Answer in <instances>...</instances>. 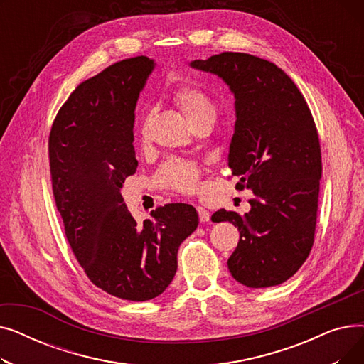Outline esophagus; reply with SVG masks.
Segmentation results:
<instances>
[{
	"label": "esophagus",
	"mask_w": 364,
	"mask_h": 364,
	"mask_svg": "<svg viewBox=\"0 0 364 364\" xmlns=\"http://www.w3.org/2000/svg\"><path fill=\"white\" fill-rule=\"evenodd\" d=\"M198 215H199L200 223H206V221H209V218H211V214H209V211H206V209L202 208V206H198Z\"/></svg>",
	"instance_id": "esophagus-1"
}]
</instances>
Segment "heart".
Masks as SVG:
<instances>
[{"label": "heart", "instance_id": "heart-1", "mask_svg": "<svg viewBox=\"0 0 364 364\" xmlns=\"http://www.w3.org/2000/svg\"><path fill=\"white\" fill-rule=\"evenodd\" d=\"M172 100L183 112L190 125L203 121L214 122L217 118V107L211 97L199 87L192 84L180 85L172 92ZM198 166L187 161H168L155 176L156 186L171 188L176 192L190 193L198 184Z\"/></svg>", "mask_w": 364, "mask_h": 364}]
</instances>
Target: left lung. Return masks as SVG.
<instances>
[{
  "instance_id": "8db88e82",
  "label": "left lung",
  "mask_w": 364,
  "mask_h": 364,
  "mask_svg": "<svg viewBox=\"0 0 364 364\" xmlns=\"http://www.w3.org/2000/svg\"><path fill=\"white\" fill-rule=\"evenodd\" d=\"M218 75L235 94L236 124L228 166L250 188L251 211L220 209L240 233L227 265L247 288H270L292 277L314 243L321 151L310 107L295 82L274 63L224 51L190 63Z\"/></svg>"
}]
</instances>
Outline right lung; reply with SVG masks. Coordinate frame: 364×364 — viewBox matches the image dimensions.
<instances>
[{
    "mask_svg": "<svg viewBox=\"0 0 364 364\" xmlns=\"http://www.w3.org/2000/svg\"><path fill=\"white\" fill-rule=\"evenodd\" d=\"M153 66L137 55L81 82L48 137L53 195L72 252L97 288L128 301L156 298L168 288L178 246L199 224L187 203L159 206L139 224L121 196L139 166L134 110Z\"/></svg>",
    "mask_w": 364,
    "mask_h": 364,
    "instance_id": "add662e5",
    "label": "right lung"
}]
</instances>
